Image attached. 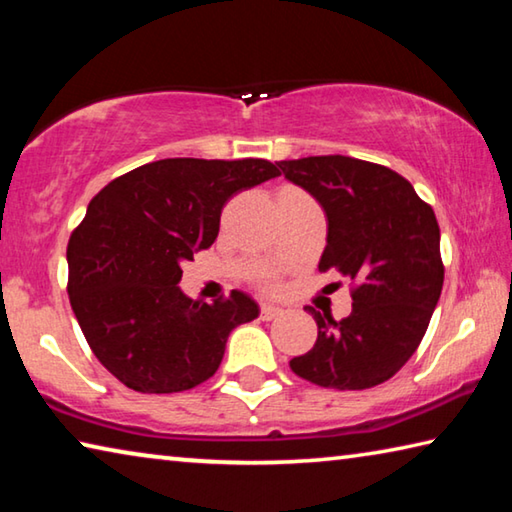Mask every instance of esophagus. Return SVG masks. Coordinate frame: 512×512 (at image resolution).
<instances>
[{
	"label": "esophagus",
	"instance_id": "obj_1",
	"mask_svg": "<svg viewBox=\"0 0 512 512\" xmlns=\"http://www.w3.org/2000/svg\"><path fill=\"white\" fill-rule=\"evenodd\" d=\"M280 314H282V309L268 305V302H264V305L259 307V318H262V320H273V318H277Z\"/></svg>",
	"mask_w": 512,
	"mask_h": 512
}]
</instances>
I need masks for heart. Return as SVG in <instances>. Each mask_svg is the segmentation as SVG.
I'll use <instances>...</instances> for the list:
<instances>
[{
  "mask_svg": "<svg viewBox=\"0 0 512 512\" xmlns=\"http://www.w3.org/2000/svg\"><path fill=\"white\" fill-rule=\"evenodd\" d=\"M264 287H266V289H273L275 284H271V282H264Z\"/></svg>",
  "mask_w": 512,
  "mask_h": 512,
  "instance_id": "1",
  "label": "heart"
}]
</instances>
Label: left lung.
<instances>
[{"instance_id": "left-lung-1", "label": "left lung", "mask_w": 512, "mask_h": 512, "mask_svg": "<svg viewBox=\"0 0 512 512\" xmlns=\"http://www.w3.org/2000/svg\"><path fill=\"white\" fill-rule=\"evenodd\" d=\"M277 167L325 210L327 246L318 271L339 273L352 287L348 318L307 309L318 339L289 366L336 391L384 384L418 350L443 291L436 214L409 180L375 162L311 155ZM329 287L339 289L341 282Z\"/></svg>"}]
</instances>
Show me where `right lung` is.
Here are the masks:
<instances>
[{
  "label": "right lung",
  "instance_id": "add662e5",
  "mask_svg": "<svg viewBox=\"0 0 512 512\" xmlns=\"http://www.w3.org/2000/svg\"><path fill=\"white\" fill-rule=\"evenodd\" d=\"M280 176L273 162L167 158L92 198L67 244V293L94 357L137 393H180L221 366L232 329L257 318L241 291L187 298L180 262L210 248L232 196Z\"/></svg>",
  "mask_w": 512,
  "mask_h": 512
}]
</instances>
